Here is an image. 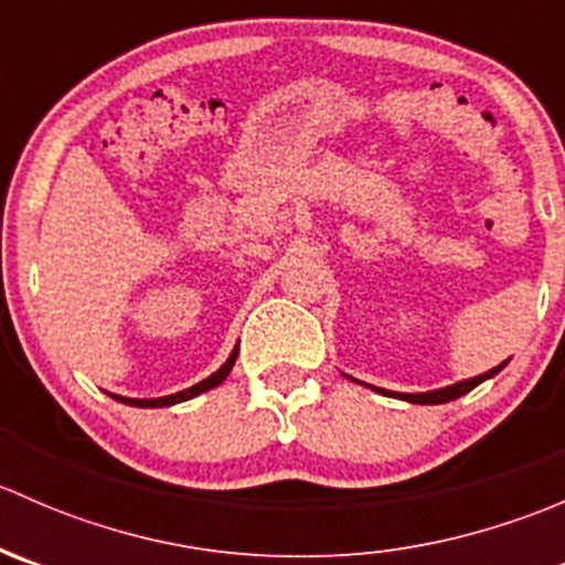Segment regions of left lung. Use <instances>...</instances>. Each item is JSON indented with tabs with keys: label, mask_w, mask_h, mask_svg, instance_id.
<instances>
[{
	"label": "left lung",
	"mask_w": 565,
	"mask_h": 565,
	"mask_svg": "<svg viewBox=\"0 0 565 565\" xmlns=\"http://www.w3.org/2000/svg\"><path fill=\"white\" fill-rule=\"evenodd\" d=\"M505 363H500V366L489 369V372L478 374V377L472 380H461L457 385H448V388H440V391H426V393H391V391H383V388H374L377 393H385V396H393V398H404V402H413V404H446V402H454V398L465 396V393H470L476 385H481L483 380L494 377V374L503 369Z\"/></svg>",
	"instance_id": "obj_1"
}]
</instances>
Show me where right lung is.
<instances>
[{"label":"right lung","instance_id":"1","mask_svg":"<svg viewBox=\"0 0 565 565\" xmlns=\"http://www.w3.org/2000/svg\"><path fill=\"white\" fill-rule=\"evenodd\" d=\"M235 358H237V347H235V350H232V355L226 358V363L218 369V372L210 374V377L202 380V383L191 385V388H185V391H180V393H172V396H161V398H125V396H114V398H117V402H122V404H130V407H172V404H177V402H188V398L199 396V393H204V391H210V388H215V385L224 383L226 374H230L232 366H235Z\"/></svg>","mask_w":565,"mask_h":565}]
</instances>
